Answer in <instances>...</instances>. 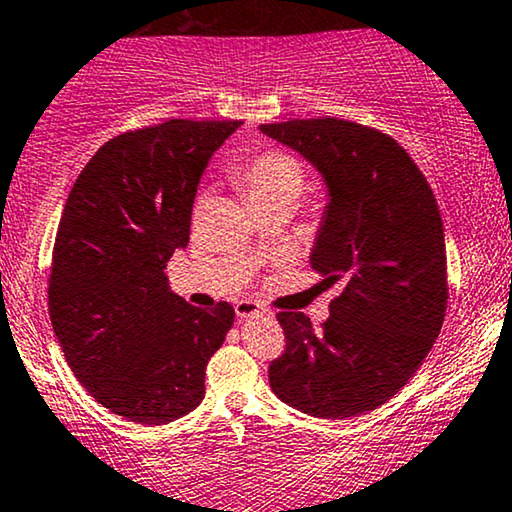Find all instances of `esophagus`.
Instances as JSON below:
<instances>
[{
    "instance_id": "obj_1",
    "label": "esophagus",
    "mask_w": 512,
    "mask_h": 512,
    "mask_svg": "<svg viewBox=\"0 0 512 512\" xmlns=\"http://www.w3.org/2000/svg\"><path fill=\"white\" fill-rule=\"evenodd\" d=\"M267 314V309H262L260 302L255 300H238L236 302V316L238 319H252V316Z\"/></svg>"
}]
</instances>
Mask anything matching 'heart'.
Wrapping results in <instances>:
<instances>
[{
	"mask_svg": "<svg viewBox=\"0 0 512 512\" xmlns=\"http://www.w3.org/2000/svg\"><path fill=\"white\" fill-rule=\"evenodd\" d=\"M234 179L252 205L278 203V200L293 205L304 189L307 170L297 155L271 148L245 160L234 172Z\"/></svg>",
	"mask_w": 512,
	"mask_h": 512,
	"instance_id": "obj_1",
	"label": "heart"
}]
</instances>
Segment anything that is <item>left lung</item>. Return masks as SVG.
<instances>
[{
    "label": "left lung",
    "instance_id": "8db88e82",
    "mask_svg": "<svg viewBox=\"0 0 512 512\" xmlns=\"http://www.w3.org/2000/svg\"><path fill=\"white\" fill-rule=\"evenodd\" d=\"M328 186L312 269L342 293L314 331L302 312H278L286 349L269 364L271 390L316 418L383 406L435 345L449 300L437 198L409 153L380 129L340 118L262 125Z\"/></svg>",
    "mask_w": 512,
    "mask_h": 512
}]
</instances>
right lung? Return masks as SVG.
I'll return each mask as SVG.
<instances>
[{
  "instance_id": "1",
  "label": "right lung",
  "mask_w": 512,
  "mask_h": 512,
  "mask_svg": "<svg viewBox=\"0 0 512 512\" xmlns=\"http://www.w3.org/2000/svg\"><path fill=\"white\" fill-rule=\"evenodd\" d=\"M241 120H167L103 144L70 189L49 274L70 371L108 411L165 425L205 397V366L234 307L198 309L165 267L189 245L200 174Z\"/></svg>"
}]
</instances>
